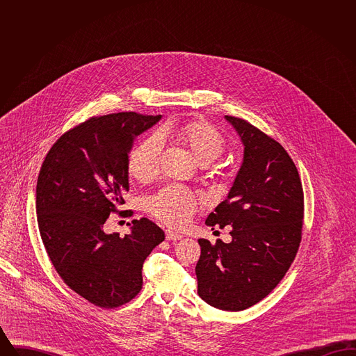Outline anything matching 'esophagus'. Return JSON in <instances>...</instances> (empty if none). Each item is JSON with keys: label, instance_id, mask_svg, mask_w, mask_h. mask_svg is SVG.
Returning <instances> with one entry per match:
<instances>
[{"label": "esophagus", "instance_id": "1", "mask_svg": "<svg viewBox=\"0 0 356 356\" xmlns=\"http://www.w3.org/2000/svg\"><path fill=\"white\" fill-rule=\"evenodd\" d=\"M181 237H183L181 234H177V232H175V231H170V229L165 231V238H167L168 241H176V240H180Z\"/></svg>", "mask_w": 356, "mask_h": 356}]
</instances>
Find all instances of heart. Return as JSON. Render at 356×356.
Listing matches in <instances>:
<instances>
[{
	"instance_id": "1",
	"label": "heart",
	"mask_w": 356,
	"mask_h": 356,
	"mask_svg": "<svg viewBox=\"0 0 356 356\" xmlns=\"http://www.w3.org/2000/svg\"><path fill=\"white\" fill-rule=\"evenodd\" d=\"M161 143L173 144L186 151L199 167L213 164L225 149L222 135L205 121L164 124L157 136L141 140L128 156V172L137 181L149 183L157 176ZM197 205V199L192 192L180 186H167L149 199L148 209L159 220L180 227L192 218Z\"/></svg>"
}]
</instances>
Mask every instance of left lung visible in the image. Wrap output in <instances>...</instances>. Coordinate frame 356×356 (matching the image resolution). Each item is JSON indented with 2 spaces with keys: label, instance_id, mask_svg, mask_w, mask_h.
Returning <instances> with one entry per match:
<instances>
[{
  "label": "left lung",
  "instance_id": "1",
  "mask_svg": "<svg viewBox=\"0 0 356 356\" xmlns=\"http://www.w3.org/2000/svg\"><path fill=\"white\" fill-rule=\"evenodd\" d=\"M244 147L227 199L205 220L231 227V243L199 238L197 293L222 311H243L284 277L302 240L303 188L286 149L244 120L224 116Z\"/></svg>",
  "mask_w": 356,
  "mask_h": 356
}]
</instances>
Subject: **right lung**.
<instances>
[{
  "label": "right lung",
  "instance_id": "obj_1",
  "mask_svg": "<svg viewBox=\"0 0 356 356\" xmlns=\"http://www.w3.org/2000/svg\"><path fill=\"white\" fill-rule=\"evenodd\" d=\"M160 119L122 112L88 120L53 144L40 170L35 211L47 254L65 284L102 308L135 298L144 260L165 238L145 218L125 236L104 232L129 191L134 140Z\"/></svg>",
  "mask_w": 356,
  "mask_h": 356
}]
</instances>
